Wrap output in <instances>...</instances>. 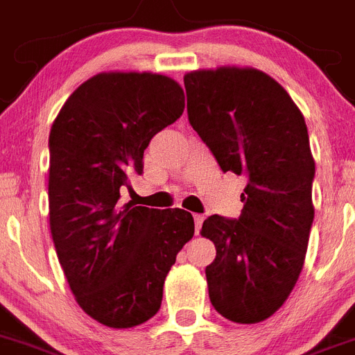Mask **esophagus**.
I'll list each match as a JSON object with an SVG mask.
<instances>
[{
  "mask_svg": "<svg viewBox=\"0 0 355 355\" xmlns=\"http://www.w3.org/2000/svg\"><path fill=\"white\" fill-rule=\"evenodd\" d=\"M201 225H203V216L201 214H194V230H196V235L200 233Z\"/></svg>",
  "mask_w": 355,
  "mask_h": 355,
  "instance_id": "esophagus-1",
  "label": "esophagus"
}]
</instances>
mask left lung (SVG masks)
I'll return each mask as SVG.
<instances>
[{"mask_svg":"<svg viewBox=\"0 0 355 355\" xmlns=\"http://www.w3.org/2000/svg\"><path fill=\"white\" fill-rule=\"evenodd\" d=\"M184 85L191 127L225 173L248 178L239 219L214 214L201 226L216 244L210 302L228 320L257 324L283 306L304 265L315 216L308 127L285 88L257 69L196 70Z\"/></svg>","mask_w":355,"mask_h":355,"instance_id":"obj_1","label":"left lung"}]
</instances>
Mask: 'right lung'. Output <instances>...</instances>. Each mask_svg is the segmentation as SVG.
Wrapping results in <instances>:
<instances>
[{
    "instance_id": "1",
    "label": "right lung",
    "mask_w": 355,
    "mask_h": 355,
    "mask_svg": "<svg viewBox=\"0 0 355 355\" xmlns=\"http://www.w3.org/2000/svg\"><path fill=\"white\" fill-rule=\"evenodd\" d=\"M184 92L150 72H107L67 98L49 134V225L60 265L86 315L113 329L150 320L177 253L194 235L182 209L120 203L159 130L184 113Z\"/></svg>"
}]
</instances>
